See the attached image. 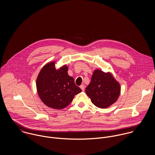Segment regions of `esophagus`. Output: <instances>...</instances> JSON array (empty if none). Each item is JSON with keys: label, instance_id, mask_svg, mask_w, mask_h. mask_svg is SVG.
<instances>
[{"label": "esophagus", "instance_id": "obj_1", "mask_svg": "<svg viewBox=\"0 0 155 155\" xmlns=\"http://www.w3.org/2000/svg\"><path fill=\"white\" fill-rule=\"evenodd\" d=\"M80 87H81V88L82 91H85V85H81Z\"/></svg>", "mask_w": 155, "mask_h": 155}]
</instances>
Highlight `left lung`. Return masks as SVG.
<instances>
[{"mask_svg": "<svg viewBox=\"0 0 155 155\" xmlns=\"http://www.w3.org/2000/svg\"><path fill=\"white\" fill-rule=\"evenodd\" d=\"M85 92L95 106L106 109L117 101L120 87L111 73L97 69L93 73Z\"/></svg>", "mask_w": 155, "mask_h": 155, "instance_id": "obj_1", "label": "left lung"}]
</instances>
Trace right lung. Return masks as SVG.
Here are the masks:
<instances>
[{
    "label": "right lung",
    "mask_w": 155,
    "mask_h": 155,
    "mask_svg": "<svg viewBox=\"0 0 155 155\" xmlns=\"http://www.w3.org/2000/svg\"><path fill=\"white\" fill-rule=\"evenodd\" d=\"M67 71L66 65L56 69L52 61L46 64L39 72L36 80L37 91L48 107L63 109L70 104L75 95L82 92Z\"/></svg>",
    "instance_id": "obj_1"
}]
</instances>
